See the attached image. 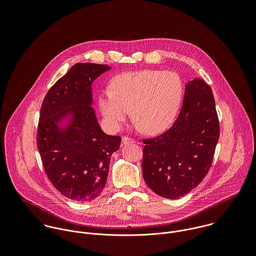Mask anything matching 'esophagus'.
Listing matches in <instances>:
<instances>
[{"label":"esophagus","mask_w":256,"mask_h":256,"mask_svg":"<svg viewBox=\"0 0 256 256\" xmlns=\"http://www.w3.org/2000/svg\"><path fill=\"white\" fill-rule=\"evenodd\" d=\"M133 143H135V140H133L132 138H128V137H123V138H122V144H123V145L133 144Z\"/></svg>","instance_id":"esophagus-1"}]
</instances>
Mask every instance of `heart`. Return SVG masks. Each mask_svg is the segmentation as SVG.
I'll list each match as a JSON object with an SVG mask.
<instances>
[{"label": "heart", "instance_id": "1", "mask_svg": "<svg viewBox=\"0 0 256 256\" xmlns=\"http://www.w3.org/2000/svg\"><path fill=\"white\" fill-rule=\"evenodd\" d=\"M98 106L111 130H118L130 116L150 135L164 131L174 121L182 98V82L172 71L142 70L115 76Z\"/></svg>", "mask_w": 256, "mask_h": 256}]
</instances>
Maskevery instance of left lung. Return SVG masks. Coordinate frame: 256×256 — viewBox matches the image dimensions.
Masks as SVG:
<instances>
[{"label": "left lung", "mask_w": 256, "mask_h": 256, "mask_svg": "<svg viewBox=\"0 0 256 256\" xmlns=\"http://www.w3.org/2000/svg\"><path fill=\"white\" fill-rule=\"evenodd\" d=\"M220 137L211 88L196 78L185 86L182 110L164 134L143 140V176L158 195L178 199L208 174Z\"/></svg>", "instance_id": "8db88e82"}]
</instances>
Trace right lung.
<instances>
[{
  "mask_svg": "<svg viewBox=\"0 0 256 256\" xmlns=\"http://www.w3.org/2000/svg\"><path fill=\"white\" fill-rule=\"evenodd\" d=\"M108 65L78 63L48 90L39 115L37 148L53 186L67 198L90 202L108 180L110 156L121 137L106 134L92 108V82Z\"/></svg>",
  "mask_w": 256,
  "mask_h": 256,
  "instance_id": "1",
  "label": "right lung"
}]
</instances>
